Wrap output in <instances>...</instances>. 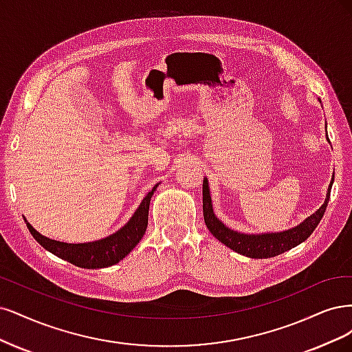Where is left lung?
<instances>
[{
	"label": "left lung",
	"instance_id": "left-lung-1",
	"mask_svg": "<svg viewBox=\"0 0 352 352\" xmlns=\"http://www.w3.org/2000/svg\"><path fill=\"white\" fill-rule=\"evenodd\" d=\"M332 184H333V175H332L331 184H329L323 205L313 214H310L309 218H305L297 226H294V228L280 231V232L245 234V232H238L235 230H231L230 226H226L217 217V214H214L212 197H210L209 181L205 177L203 178V217H205V223L208 226V230L212 232V235L214 238H218V240L226 247H230L231 250L250 258L275 257L304 243L311 235V232L316 230V226L319 225L320 219L323 218L329 197H331Z\"/></svg>",
	"mask_w": 352,
	"mask_h": 352
}]
</instances>
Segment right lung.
Returning <instances> with one entry per match:
<instances>
[{"mask_svg": "<svg viewBox=\"0 0 352 352\" xmlns=\"http://www.w3.org/2000/svg\"><path fill=\"white\" fill-rule=\"evenodd\" d=\"M161 183L153 186L147 192L139 208L135 209L129 222L111 235L100 238L90 243H63L51 240V238L39 234L33 226L25 219L28 228L33 238L50 253L58 256L60 258L70 262L77 267L85 269H100L117 265L124 257L139 244L147 228V217H149V205L155 190Z\"/></svg>", "mask_w": 352, "mask_h": 352, "instance_id": "1", "label": "right lung"}]
</instances>
